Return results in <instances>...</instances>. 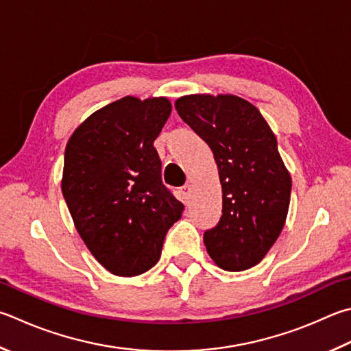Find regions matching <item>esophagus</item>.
<instances>
[{"label": "esophagus", "mask_w": 351, "mask_h": 351, "mask_svg": "<svg viewBox=\"0 0 351 351\" xmlns=\"http://www.w3.org/2000/svg\"><path fill=\"white\" fill-rule=\"evenodd\" d=\"M180 192H181V195H182L184 202H189L190 196H192V187H190V186H184V187H181Z\"/></svg>", "instance_id": "obj_1"}]
</instances>
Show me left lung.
<instances>
[{
  "label": "left lung",
  "mask_w": 351,
  "mask_h": 351,
  "mask_svg": "<svg viewBox=\"0 0 351 351\" xmlns=\"http://www.w3.org/2000/svg\"><path fill=\"white\" fill-rule=\"evenodd\" d=\"M176 112L212 149L222 187V216L204 232L215 264L227 271L264 259L285 224L291 178L261 112L234 95H187Z\"/></svg>",
  "instance_id": "8db88e82"
}]
</instances>
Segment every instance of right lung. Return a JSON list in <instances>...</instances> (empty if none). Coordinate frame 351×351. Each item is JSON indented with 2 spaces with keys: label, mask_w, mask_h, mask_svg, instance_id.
<instances>
[{
  "label": "right lung",
  "mask_w": 351,
  "mask_h": 351,
  "mask_svg": "<svg viewBox=\"0 0 351 351\" xmlns=\"http://www.w3.org/2000/svg\"><path fill=\"white\" fill-rule=\"evenodd\" d=\"M170 112L167 98L125 97L90 114L67 143L62 196L88 250L117 276L152 269L182 215L154 147Z\"/></svg>",
  "instance_id": "add662e5"
}]
</instances>
